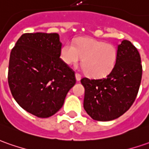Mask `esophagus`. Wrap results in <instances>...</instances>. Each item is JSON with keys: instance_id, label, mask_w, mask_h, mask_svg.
<instances>
[{"instance_id": "obj_1", "label": "esophagus", "mask_w": 149, "mask_h": 149, "mask_svg": "<svg viewBox=\"0 0 149 149\" xmlns=\"http://www.w3.org/2000/svg\"><path fill=\"white\" fill-rule=\"evenodd\" d=\"M76 79H77V81H81V76L79 74V73H76Z\"/></svg>"}]
</instances>
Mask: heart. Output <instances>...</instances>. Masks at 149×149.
<instances>
[{
	"instance_id": "b5f03b06",
	"label": "heart",
	"mask_w": 149,
	"mask_h": 149,
	"mask_svg": "<svg viewBox=\"0 0 149 149\" xmlns=\"http://www.w3.org/2000/svg\"><path fill=\"white\" fill-rule=\"evenodd\" d=\"M61 58L68 65H77L82 58V68L92 77H103L111 72L117 58V48L111 43L89 37L68 43L61 49Z\"/></svg>"
}]
</instances>
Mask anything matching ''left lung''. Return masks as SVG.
<instances>
[{"label": "left lung", "mask_w": 149, "mask_h": 149, "mask_svg": "<svg viewBox=\"0 0 149 149\" xmlns=\"http://www.w3.org/2000/svg\"><path fill=\"white\" fill-rule=\"evenodd\" d=\"M142 78L138 49L127 40L117 46L116 64L106 77L81 82L85 88L84 109L95 121H108L123 115L135 100Z\"/></svg>", "instance_id": "obj_1"}]
</instances>
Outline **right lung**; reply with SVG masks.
<instances>
[{"label":"right lung","mask_w":149,"mask_h":149,"mask_svg":"<svg viewBox=\"0 0 149 149\" xmlns=\"http://www.w3.org/2000/svg\"><path fill=\"white\" fill-rule=\"evenodd\" d=\"M58 33H24L12 49L8 83L21 108L34 116H53L76 84L74 72L60 58Z\"/></svg>","instance_id":"right-lung-1"}]
</instances>
